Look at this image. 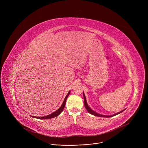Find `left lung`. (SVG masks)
Segmentation results:
<instances>
[{"label": "left lung", "instance_id": "left-lung-1", "mask_svg": "<svg viewBox=\"0 0 148 148\" xmlns=\"http://www.w3.org/2000/svg\"><path fill=\"white\" fill-rule=\"evenodd\" d=\"M83 96H84V106H85L86 110H87V111H88L90 114H92V115H94V116H99V117L110 118V117L114 116H115V115H118V114H120V113H121V112H122L123 111H125V110H122V111H120V112H118V113H116V114H113V115H104L99 114H98V113H97V112H95L94 111H93V110L88 106V103H87V100H86V98L85 94H84V92H83Z\"/></svg>", "mask_w": 148, "mask_h": 148}]
</instances>
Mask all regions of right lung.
Masks as SVG:
<instances>
[{
    "label": "right lung",
    "instance_id": "obj_1",
    "mask_svg": "<svg viewBox=\"0 0 148 148\" xmlns=\"http://www.w3.org/2000/svg\"><path fill=\"white\" fill-rule=\"evenodd\" d=\"M70 93V91H69V92L67 94L66 97L64 98V101H63L62 105H61V107L57 110H56L55 112H54L52 114H49V115H48L47 116H31L33 117V118H37V119H50V118H54L56 116H57L58 115H59L62 112L63 110H64V108L65 107L66 100H67V99Z\"/></svg>",
    "mask_w": 148,
    "mask_h": 148
}]
</instances>
